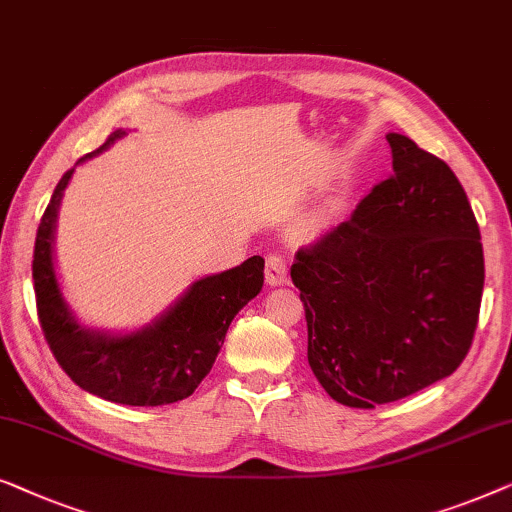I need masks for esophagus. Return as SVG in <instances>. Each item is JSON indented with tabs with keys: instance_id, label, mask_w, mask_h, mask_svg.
Listing matches in <instances>:
<instances>
[{
	"instance_id": "esophagus-1",
	"label": "esophagus",
	"mask_w": 512,
	"mask_h": 512,
	"mask_svg": "<svg viewBox=\"0 0 512 512\" xmlns=\"http://www.w3.org/2000/svg\"><path fill=\"white\" fill-rule=\"evenodd\" d=\"M266 283L269 285H283L290 280L287 273V259L283 255H269L266 257Z\"/></svg>"
}]
</instances>
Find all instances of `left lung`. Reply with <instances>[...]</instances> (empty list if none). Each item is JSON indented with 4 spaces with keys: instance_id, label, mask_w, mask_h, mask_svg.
<instances>
[{
    "instance_id": "obj_1",
    "label": "left lung",
    "mask_w": 512,
    "mask_h": 512,
    "mask_svg": "<svg viewBox=\"0 0 512 512\" xmlns=\"http://www.w3.org/2000/svg\"><path fill=\"white\" fill-rule=\"evenodd\" d=\"M392 174L292 264L308 364L334 401L376 408L464 362L485 259L462 183L443 160L387 134Z\"/></svg>"
}]
</instances>
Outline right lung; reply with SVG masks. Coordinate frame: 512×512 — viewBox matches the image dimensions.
Here are the masks:
<instances>
[{"instance_id": "add662e5", "label": "right lung", "mask_w": 512, "mask_h": 512, "mask_svg": "<svg viewBox=\"0 0 512 512\" xmlns=\"http://www.w3.org/2000/svg\"><path fill=\"white\" fill-rule=\"evenodd\" d=\"M122 134L113 132L95 153ZM71 174L74 169L57 183L34 241V294L50 352L78 387L106 401L167 406L187 399L211 371L234 315L262 290L264 259L255 255L236 269L197 280L167 315L136 334L109 336L85 329L64 304L53 266L57 206Z\"/></svg>"}]
</instances>
